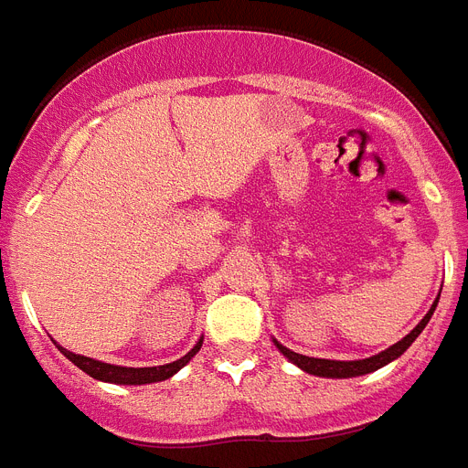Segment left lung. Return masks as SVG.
<instances>
[{
	"mask_svg": "<svg viewBox=\"0 0 468 468\" xmlns=\"http://www.w3.org/2000/svg\"><path fill=\"white\" fill-rule=\"evenodd\" d=\"M442 291V288H440ZM438 300L440 295L435 298V303L431 305V310H428V314H425L423 320L419 322V324L413 326L411 332L406 334L404 339L397 341L394 346H389V348H385L382 353H378V356H370V358H360V360H329V358H310V356H303V353H295L291 351V348H286V346L281 344V341L273 339V346L279 348L283 356H286L293 366H298L300 370L307 372V375H314V378H329V379H348V378H360V375H367V372H375L379 370V367L389 366L392 360H397L401 353L409 348V346L413 344V341L419 339V334L423 332L425 324L431 322L432 313H435V307H438Z\"/></svg>",
	"mask_w": 468,
	"mask_h": 468,
	"instance_id": "obj_1",
	"label": "left lung"
}]
</instances>
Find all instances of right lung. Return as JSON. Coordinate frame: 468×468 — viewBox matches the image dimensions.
<instances>
[{
    "label": "right lung",
    "mask_w": 468,
    "mask_h": 468,
    "mask_svg": "<svg viewBox=\"0 0 468 468\" xmlns=\"http://www.w3.org/2000/svg\"><path fill=\"white\" fill-rule=\"evenodd\" d=\"M201 341L204 336H199L192 351L185 353L182 358L173 360V363H165V366L155 367H122V366H110V363H102V360L89 358V356H79V353L67 351L64 346H59L55 341V346L59 348L64 358H69L79 370H83L86 375H90L93 379H101V382H110V385H151V382H163V379H170L177 370L187 366L189 360L195 358L201 348Z\"/></svg>",
    "instance_id": "obj_1"
}]
</instances>
